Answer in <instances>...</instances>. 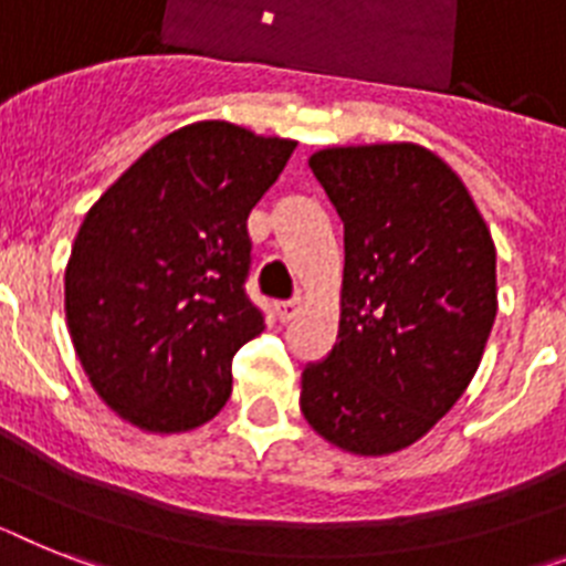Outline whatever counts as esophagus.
I'll return each mask as SVG.
<instances>
[{
  "mask_svg": "<svg viewBox=\"0 0 566 566\" xmlns=\"http://www.w3.org/2000/svg\"><path fill=\"white\" fill-rule=\"evenodd\" d=\"M298 305H302L298 298H284V302H275V316H279L282 322H291L293 316L298 313Z\"/></svg>",
  "mask_w": 566,
  "mask_h": 566,
  "instance_id": "34e87169",
  "label": "esophagus"
}]
</instances>
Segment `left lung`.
<instances>
[{
	"label": "left lung",
	"instance_id": "1",
	"mask_svg": "<svg viewBox=\"0 0 566 566\" xmlns=\"http://www.w3.org/2000/svg\"><path fill=\"white\" fill-rule=\"evenodd\" d=\"M345 224L336 345L302 371V415L354 454L420 440L472 382L497 313L495 244L463 180L415 144L322 149Z\"/></svg>",
	"mask_w": 566,
	"mask_h": 566
}]
</instances>
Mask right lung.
Wrapping results in <instances>:
<instances>
[{"label": "right lung", "instance_id": "obj_1", "mask_svg": "<svg viewBox=\"0 0 566 566\" xmlns=\"http://www.w3.org/2000/svg\"><path fill=\"white\" fill-rule=\"evenodd\" d=\"M293 149L224 120L192 123L88 210L65 270V316L83 371L123 420L169 434L230 400L232 356L264 331L247 296V218Z\"/></svg>", "mask_w": 566, "mask_h": 566}]
</instances>
